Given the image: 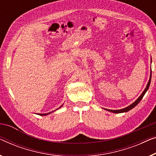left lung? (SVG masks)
<instances>
[{"instance_id":"left-lung-1","label":"left lung","mask_w":156,"mask_h":156,"mask_svg":"<svg viewBox=\"0 0 156 156\" xmlns=\"http://www.w3.org/2000/svg\"><path fill=\"white\" fill-rule=\"evenodd\" d=\"M151 74H150V79H149V80H148V82L147 83V86H146V87L145 88V89H144V91H143V93L141 94V96H140L139 98H137L136 100L134 101V103H132V104H131L130 105L127 106V108H123V109H120V110H108V109H105V108H104V109L106 110H108V111L114 112V113H122V112H126L129 111L130 110H132V108H134L135 106L137 105V104H138V103L140 102V101H141V99L143 98V97H144V95H145L146 92L148 91V88H149V86H150V83H151Z\"/></svg>"}]
</instances>
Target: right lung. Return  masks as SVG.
<instances>
[{
	"instance_id": "obj_1",
	"label": "right lung",
	"mask_w": 156,
	"mask_h": 156,
	"mask_svg": "<svg viewBox=\"0 0 156 156\" xmlns=\"http://www.w3.org/2000/svg\"><path fill=\"white\" fill-rule=\"evenodd\" d=\"M62 105H61V106H60V108H58V109H59V108H61L62 107ZM57 109V110H58ZM53 111H52V112H48V113H44V114H38V115H48V114H50V113H51V112H53Z\"/></svg>"
}]
</instances>
